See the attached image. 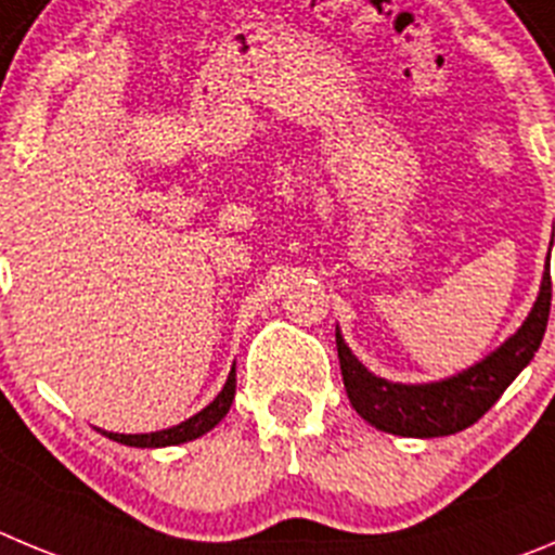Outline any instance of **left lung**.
<instances>
[{
	"instance_id": "left-lung-1",
	"label": "left lung",
	"mask_w": 555,
	"mask_h": 555,
	"mask_svg": "<svg viewBox=\"0 0 555 555\" xmlns=\"http://www.w3.org/2000/svg\"><path fill=\"white\" fill-rule=\"evenodd\" d=\"M551 296V271H545L537 304L517 334L470 371L434 384H392L373 376L337 332L339 371L351 406L371 426L401 437H448L473 426L533 359L545 337Z\"/></svg>"
}]
</instances>
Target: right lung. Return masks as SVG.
I'll return each mask as SVG.
<instances>
[{"label": "right lung", "instance_id": "right-lung-1", "mask_svg": "<svg viewBox=\"0 0 555 555\" xmlns=\"http://www.w3.org/2000/svg\"><path fill=\"white\" fill-rule=\"evenodd\" d=\"M234 367L232 373H229L227 384H223V389L218 392V398L212 403H209L207 409H202L198 414H193L191 421L179 423V426L173 428H166V431H154V434H107L102 431L104 437L116 439V442H121V446H132V448H166V446H179V442H191V439L202 437V434H207L209 428H216L218 423L223 421V414L229 412V406H232L234 401Z\"/></svg>", "mask_w": 555, "mask_h": 555}]
</instances>
